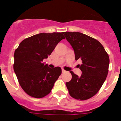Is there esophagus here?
I'll return each instance as SVG.
<instances>
[{
    "label": "esophagus",
    "mask_w": 121,
    "mask_h": 121,
    "mask_svg": "<svg viewBox=\"0 0 121 121\" xmlns=\"http://www.w3.org/2000/svg\"><path fill=\"white\" fill-rule=\"evenodd\" d=\"M64 72H66V71L64 70V69H62V73H64Z\"/></svg>",
    "instance_id": "34e87169"
}]
</instances>
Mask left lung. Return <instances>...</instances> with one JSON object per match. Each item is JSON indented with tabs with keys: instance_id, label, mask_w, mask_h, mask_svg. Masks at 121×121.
<instances>
[{
	"instance_id": "obj_1",
	"label": "left lung",
	"mask_w": 121,
	"mask_h": 121,
	"mask_svg": "<svg viewBox=\"0 0 121 121\" xmlns=\"http://www.w3.org/2000/svg\"><path fill=\"white\" fill-rule=\"evenodd\" d=\"M73 48L75 60L81 59V76L70 72L72 78L66 85L69 94L77 100L93 97L101 88L108 76L109 57L103 45L96 39L79 32H63Z\"/></svg>"
}]
</instances>
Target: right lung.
<instances>
[{"mask_svg": "<svg viewBox=\"0 0 121 121\" xmlns=\"http://www.w3.org/2000/svg\"><path fill=\"white\" fill-rule=\"evenodd\" d=\"M63 39L62 33H40L25 39L15 51L13 70L20 86L28 95L42 98L51 92L61 69L49 68L43 60Z\"/></svg>", "mask_w": 121, "mask_h": 121, "instance_id": "obj_1", "label": "right lung"}]
</instances>
